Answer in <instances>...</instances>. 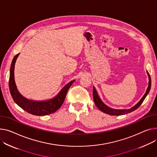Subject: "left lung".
Instances as JSON below:
<instances>
[{
  "label": "left lung",
  "instance_id": "8db88e82",
  "mask_svg": "<svg viewBox=\"0 0 157 157\" xmlns=\"http://www.w3.org/2000/svg\"><path fill=\"white\" fill-rule=\"evenodd\" d=\"M147 74H148V78H149V83H148V88L147 90V91H146L145 94L143 95L142 98L140 100V101L137 104H136V105L134 107H132V108H131L129 109L118 110V109H112V108L108 107L101 100V99L100 98V97H98V95L97 94V90H96L95 88L93 86V97L94 102H95L96 106L101 112L105 113H107V114H109V115H112V116H121V115L127 114L128 113H130V112L135 110L136 109H137L141 105V104L143 103V101L145 99L146 97L147 96V95H148L150 90V88H151V80L150 76L148 71H147Z\"/></svg>",
  "mask_w": 157,
  "mask_h": 157
}]
</instances>
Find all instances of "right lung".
<instances>
[{
	"mask_svg": "<svg viewBox=\"0 0 157 157\" xmlns=\"http://www.w3.org/2000/svg\"><path fill=\"white\" fill-rule=\"evenodd\" d=\"M19 53L14 56L10 69L9 86L10 95L13 99L21 108L35 116H46L56 112L63 103L67 92L75 80H72L62 88L57 96L54 98L45 101H34L28 100L23 97L18 91L14 81V66L16 60Z\"/></svg>",
	"mask_w": 157,
	"mask_h": 157,
	"instance_id": "right-lung-1",
	"label": "right lung"
}]
</instances>
